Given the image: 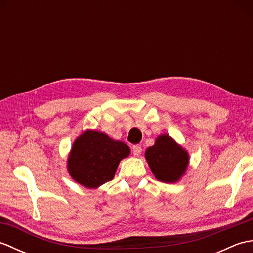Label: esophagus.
<instances>
[{
	"instance_id": "obj_1",
	"label": "esophagus",
	"mask_w": 253,
	"mask_h": 253,
	"mask_svg": "<svg viewBox=\"0 0 253 253\" xmlns=\"http://www.w3.org/2000/svg\"><path fill=\"white\" fill-rule=\"evenodd\" d=\"M141 152H142V148L139 146V144H136V146L132 147V153L135 157H139V155L141 154Z\"/></svg>"
}]
</instances>
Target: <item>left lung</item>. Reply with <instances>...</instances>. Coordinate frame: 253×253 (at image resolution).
<instances>
[{
  "instance_id": "8db88e82",
  "label": "left lung",
  "mask_w": 253,
  "mask_h": 253,
  "mask_svg": "<svg viewBox=\"0 0 253 253\" xmlns=\"http://www.w3.org/2000/svg\"><path fill=\"white\" fill-rule=\"evenodd\" d=\"M155 178L173 184L185 175L189 164V153L168 133L160 135L144 153Z\"/></svg>"
}]
</instances>
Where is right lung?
<instances>
[{
	"mask_svg": "<svg viewBox=\"0 0 253 253\" xmlns=\"http://www.w3.org/2000/svg\"><path fill=\"white\" fill-rule=\"evenodd\" d=\"M129 154L126 143L87 129L73 143L67 159L68 174L79 185L95 189L114 178L118 164Z\"/></svg>",
	"mask_w": 253,
	"mask_h": 253,
	"instance_id": "obj_1",
	"label": "right lung"
}]
</instances>
